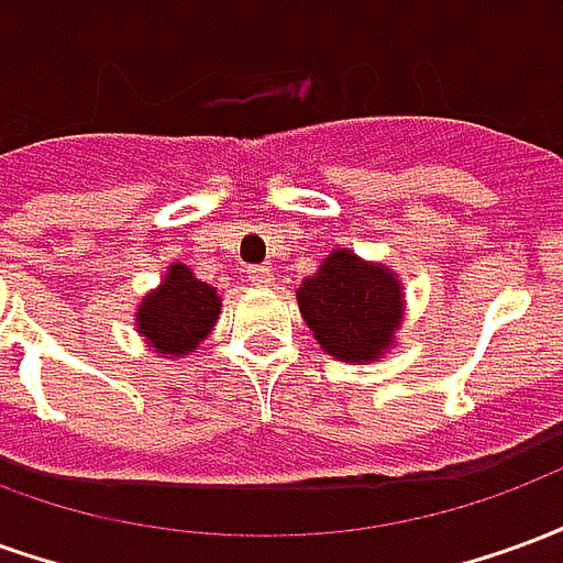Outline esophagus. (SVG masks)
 <instances>
[{
    "mask_svg": "<svg viewBox=\"0 0 563 563\" xmlns=\"http://www.w3.org/2000/svg\"><path fill=\"white\" fill-rule=\"evenodd\" d=\"M246 280L253 283V286H258V289H265V286L274 283V274H271L268 265H258V268L246 271Z\"/></svg>",
    "mask_w": 563,
    "mask_h": 563,
    "instance_id": "esophagus-1",
    "label": "esophagus"
}]
</instances>
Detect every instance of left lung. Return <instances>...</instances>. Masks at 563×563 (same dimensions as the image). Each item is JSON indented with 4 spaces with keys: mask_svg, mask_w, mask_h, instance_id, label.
<instances>
[{
    "mask_svg": "<svg viewBox=\"0 0 563 563\" xmlns=\"http://www.w3.org/2000/svg\"><path fill=\"white\" fill-rule=\"evenodd\" d=\"M298 310L334 362L371 365L398 343L404 286L383 262H367L334 246L313 277L298 286Z\"/></svg>",
    "mask_w": 563,
    "mask_h": 563,
    "instance_id": "8db88e82",
    "label": "left lung"
}]
</instances>
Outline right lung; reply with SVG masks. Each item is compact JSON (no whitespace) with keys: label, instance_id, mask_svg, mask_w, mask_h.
<instances>
[{"label":"right lung","instance_id":"1","mask_svg":"<svg viewBox=\"0 0 563 563\" xmlns=\"http://www.w3.org/2000/svg\"><path fill=\"white\" fill-rule=\"evenodd\" d=\"M222 298L217 286L198 280L184 262H172L156 289H150L135 310L139 338L150 353L184 358L196 353L220 319Z\"/></svg>","mask_w":563,"mask_h":563}]
</instances>
